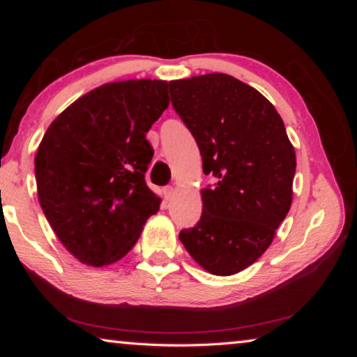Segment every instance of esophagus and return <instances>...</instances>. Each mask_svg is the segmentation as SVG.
Wrapping results in <instances>:
<instances>
[{"label": "esophagus", "instance_id": "1", "mask_svg": "<svg viewBox=\"0 0 357 357\" xmlns=\"http://www.w3.org/2000/svg\"><path fill=\"white\" fill-rule=\"evenodd\" d=\"M174 187L173 185H167L165 189H164V197H165V200L167 202H170V200H173V197H174Z\"/></svg>", "mask_w": 357, "mask_h": 357}]
</instances>
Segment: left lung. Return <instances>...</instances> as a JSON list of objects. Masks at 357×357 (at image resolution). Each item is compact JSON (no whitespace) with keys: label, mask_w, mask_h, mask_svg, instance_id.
I'll use <instances>...</instances> for the list:
<instances>
[{"label":"left lung","mask_w":357,"mask_h":357,"mask_svg":"<svg viewBox=\"0 0 357 357\" xmlns=\"http://www.w3.org/2000/svg\"><path fill=\"white\" fill-rule=\"evenodd\" d=\"M174 112L200 148L203 214L179 239L214 275H233L263 255L293 200L296 154L274 105L227 74L173 80Z\"/></svg>","instance_id":"left-lung-1"}]
</instances>
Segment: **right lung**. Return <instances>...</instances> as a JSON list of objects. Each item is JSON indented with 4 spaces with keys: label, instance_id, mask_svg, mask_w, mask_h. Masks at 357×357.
I'll use <instances>...</instances> for the list:
<instances>
[{
    "label": "right lung",
    "instance_id": "add662e5",
    "mask_svg": "<svg viewBox=\"0 0 357 357\" xmlns=\"http://www.w3.org/2000/svg\"><path fill=\"white\" fill-rule=\"evenodd\" d=\"M164 80L102 84L69 105L36 153L40 208L63 245L94 268L126 257L160 208L144 173L146 134L170 104Z\"/></svg>",
    "mask_w": 357,
    "mask_h": 357
}]
</instances>
